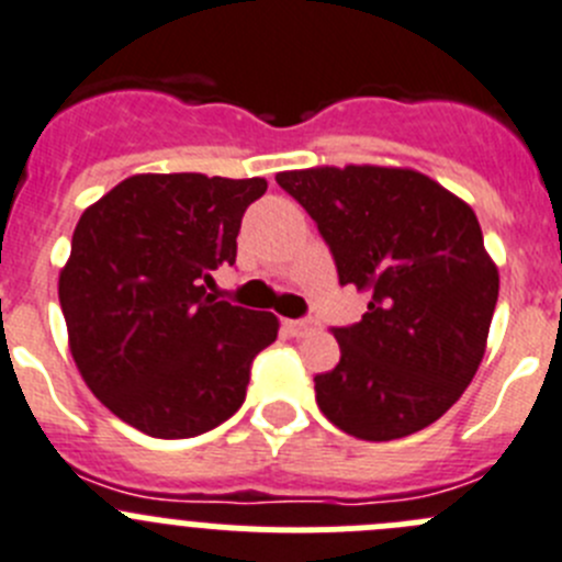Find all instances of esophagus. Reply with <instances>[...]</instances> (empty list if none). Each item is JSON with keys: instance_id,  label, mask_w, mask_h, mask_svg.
<instances>
[{"instance_id": "obj_1", "label": "esophagus", "mask_w": 562, "mask_h": 562, "mask_svg": "<svg viewBox=\"0 0 562 562\" xmlns=\"http://www.w3.org/2000/svg\"><path fill=\"white\" fill-rule=\"evenodd\" d=\"M313 327H316V322H313V318H288L285 322V329L293 335V338H299V335H307Z\"/></svg>"}]
</instances>
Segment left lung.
<instances>
[{
  "mask_svg": "<svg viewBox=\"0 0 562 562\" xmlns=\"http://www.w3.org/2000/svg\"><path fill=\"white\" fill-rule=\"evenodd\" d=\"M318 224L340 285L369 311L335 327L340 360L316 376L324 416L360 440H396L438 422L474 380L499 299V271L474 210L413 169L280 171Z\"/></svg>",
  "mask_w": 562,
  "mask_h": 562,
  "instance_id": "left-lung-1",
  "label": "left lung"
}]
</instances>
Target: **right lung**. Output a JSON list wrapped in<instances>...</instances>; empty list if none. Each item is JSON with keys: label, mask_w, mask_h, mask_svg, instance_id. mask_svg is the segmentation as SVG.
Here are the masks:
<instances>
[{"label": "right lung", "mask_w": 562, "mask_h": 562, "mask_svg": "<svg viewBox=\"0 0 562 562\" xmlns=\"http://www.w3.org/2000/svg\"><path fill=\"white\" fill-rule=\"evenodd\" d=\"M263 177L135 175L77 222L57 296L71 358L93 396L151 438H193L246 400L251 360L274 344V313L216 302Z\"/></svg>", "instance_id": "right-lung-1"}]
</instances>
